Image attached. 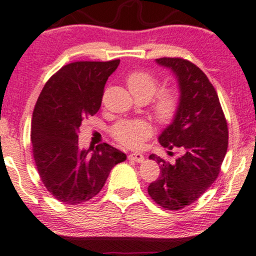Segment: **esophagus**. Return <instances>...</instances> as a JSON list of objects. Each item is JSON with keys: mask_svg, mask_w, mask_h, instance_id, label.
<instances>
[{"mask_svg": "<svg viewBox=\"0 0 256 256\" xmlns=\"http://www.w3.org/2000/svg\"><path fill=\"white\" fill-rule=\"evenodd\" d=\"M128 159L133 160V162H142L144 156L141 153H130L128 156Z\"/></svg>", "mask_w": 256, "mask_h": 256, "instance_id": "esophagus-1", "label": "esophagus"}]
</instances>
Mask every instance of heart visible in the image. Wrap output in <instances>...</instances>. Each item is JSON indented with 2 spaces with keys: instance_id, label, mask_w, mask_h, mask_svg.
Wrapping results in <instances>:
<instances>
[{
  "instance_id": "b5f03b06",
  "label": "heart",
  "mask_w": 256,
  "mask_h": 256,
  "mask_svg": "<svg viewBox=\"0 0 256 256\" xmlns=\"http://www.w3.org/2000/svg\"><path fill=\"white\" fill-rule=\"evenodd\" d=\"M128 89L135 98L150 100L154 96L150 112L160 124H170L176 118L180 106V92L176 88L160 90V82L150 72L136 70L127 76ZM152 134V128L144 121H120L112 128V138L129 148H138Z\"/></svg>"
}]
</instances>
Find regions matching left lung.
I'll list each match as a JSON object with an SVG mask.
<instances>
[{"label": "left lung", "mask_w": 256, "mask_h": 256, "mask_svg": "<svg viewBox=\"0 0 256 256\" xmlns=\"http://www.w3.org/2000/svg\"><path fill=\"white\" fill-rule=\"evenodd\" d=\"M156 62L174 72L182 98L159 142L170 156L179 150L180 156L168 162L150 154L160 165V176L148 186V194L164 209L176 211L194 203L218 176L228 150V124L215 88L197 65L167 56Z\"/></svg>", "instance_id": "left-lung-1"}]
</instances>
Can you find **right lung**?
I'll use <instances>...</instances> for the list:
<instances>
[{"mask_svg": "<svg viewBox=\"0 0 256 256\" xmlns=\"http://www.w3.org/2000/svg\"><path fill=\"white\" fill-rule=\"evenodd\" d=\"M120 59L74 62L46 82L34 106L30 141L41 182L56 200L78 205L90 200L106 184L126 154L108 144L80 150L82 122L100 110L104 85Z\"/></svg>", "mask_w": 256, "mask_h": 256, "instance_id": "obj_1", "label": "right lung"}]
</instances>
